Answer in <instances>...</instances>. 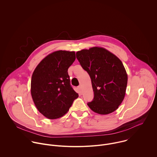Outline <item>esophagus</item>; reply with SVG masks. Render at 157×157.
I'll list each match as a JSON object with an SVG mask.
<instances>
[{"label":"esophagus","instance_id":"1","mask_svg":"<svg viewBox=\"0 0 157 157\" xmlns=\"http://www.w3.org/2000/svg\"><path fill=\"white\" fill-rule=\"evenodd\" d=\"M78 93L80 94H82V87L80 86H78Z\"/></svg>","mask_w":157,"mask_h":157}]
</instances>
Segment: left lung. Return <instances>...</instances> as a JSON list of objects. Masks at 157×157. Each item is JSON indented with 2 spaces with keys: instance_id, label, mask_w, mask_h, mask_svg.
I'll return each mask as SVG.
<instances>
[{
  "instance_id": "left-lung-1",
  "label": "left lung",
  "mask_w": 157,
  "mask_h": 157,
  "mask_svg": "<svg viewBox=\"0 0 157 157\" xmlns=\"http://www.w3.org/2000/svg\"><path fill=\"white\" fill-rule=\"evenodd\" d=\"M76 57L91 80L94 98L87 103L89 107L101 115L116 110L124 98L128 82L122 62L106 49L97 47L78 51Z\"/></svg>"
}]
</instances>
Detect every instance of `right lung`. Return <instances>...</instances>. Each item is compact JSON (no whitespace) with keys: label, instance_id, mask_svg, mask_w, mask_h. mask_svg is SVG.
<instances>
[{"label":"right lung","instance_id":"right-lung-1","mask_svg":"<svg viewBox=\"0 0 157 157\" xmlns=\"http://www.w3.org/2000/svg\"><path fill=\"white\" fill-rule=\"evenodd\" d=\"M75 59L74 52L56 51L42 59L33 74V101L38 110L49 119L63 117L78 97L70 84L67 72Z\"/></svg>","mask_w":157,"mask_h":157}]
</instances>
